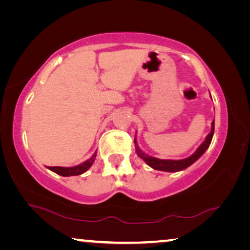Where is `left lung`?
<instances>
[{
  "label": "left lung",
  "instance_id": "obj_1",
  "mask_svg": "<svg viewBox=\"0 0 250 250\" xmlns=\"http://www.w3.org/2000/svg\"><path fill=\"white\" fill-rule=\"evenodd\" d=\"M214 121L211 122V130L210 132L207 135L205 141L202 143V145L197 147V150L194 152V153L188 156V158L183 159V160H161V159H156L153 158V156H150L139 149V146L137 145V141L134 139V145H135V151H137L138 155L145 161V162L147 164V166L151 167L152 168L158 171H166V172H177L181 170H184V168L188 167L191 164H193L195 161L201 158L203 153L207 150V147L209 146L211 139H213V134H214Z\"/></svg>",
  "mask_w": 250,
  "mask_h": 250
}]
</instances>
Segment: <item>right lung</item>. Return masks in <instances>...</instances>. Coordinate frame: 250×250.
Returning <instances> with one entry per match:
<instances>
[{
    "mask_svg": "<svg viewBox=\"0 0 250 250\" xmlns=\"http://www.w3.org/2000/svg\"><path fill=\"white\" fill-rule=\"evenodd\" d=\"M95 158H96V153L91 156L89 160L84 161L83 163L79 164L77 167H48L50 171H53L57 174L62 175V176H73V175H80L83 173L86 172L88 168H89L92 163L95 162Z\"/></svg>",
    "mask_w": 250,
    "mask_h": 250,
    "instance_id": "add662e5",
    "label": "right lung"
}]
</instances>
